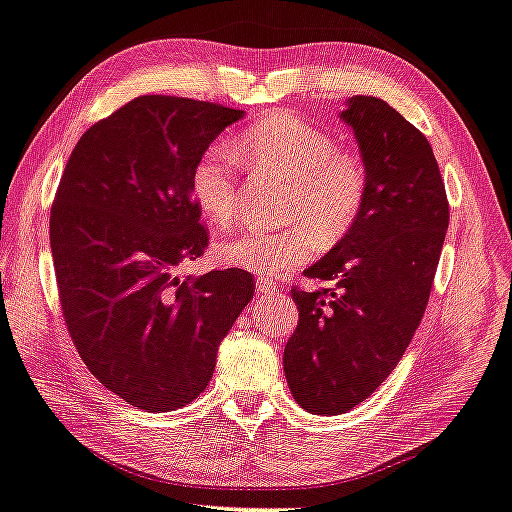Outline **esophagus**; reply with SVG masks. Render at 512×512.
Returning <instances> with one entry per match:
<instances>
[{"label": "esophagus", "instance_id": "1", "mask_svg": "<svg viewBox=\"0 0 512 512\" xmlns=\"http://www.w3.org/2000/svg\"><path fill=\"white\" fill-rule=\"evenodd\" d=\"M256 288L261 290V293L270 295V293H274V290L279 288V283H277V281H272L270 277H258V279H256Z\"/></svg>", "mask_w": 512, "mask_h": 512}]
</instances>
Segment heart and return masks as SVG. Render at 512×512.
<instances>
[{"label":"heart","mask_w":512,"mask_h":512,"mask_svg":"<svg viewBox=\"0 0 512 512\" xmlns=\"http://www.w3.org/2000/svg\"><path fill=\"white\" fill-rule=\"evenodd\" d=\"M240 160L263 178L288 183L283 231L247 229L215 247L219 263L258 277H277L309 261L322 245H334L357 224L368 196V174L357 155L343 153L336 141L295 114H279L254 123L238 139L235 151L215 141L192 169L196 208L212 226L235 222L240 208Z\"/></svg>","instance_id":"1"}]
</instances>
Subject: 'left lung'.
Returning <instances> with one entry per match:
<instances>
[{
    "label": "left lung",
    "mask_w": 512,
    "mask_h": 512,
    "mask_svg": "<svg viewBox=\"0 0 512 512\" xmlns=\"http://www.w3.org/2000/svg\"><path fill=\"white\" fill-rule=\"evenodd\" d=\"M368 174L357 224L306 267L332 283L293 288L300 311L283 350L288 387L306 412L345 414L387 380L419 327L448 229V201L428 139L387 102L345 100Z\"/></svg>",
    "instance_id": "obj_1"
}]
</instances>
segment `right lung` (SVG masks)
I'll list each match as a JSON object with an SVG mask.
<instances>
[{
  "mask_svg": "<svg viewBox=\"0 0 512 512\" xmlns=\"http://www.w3.org/2000/svg\"><path fill=\"white\" fill-rule=\"evenodd\" d=\"M245 112L141 96L77 141L50 217L66 327L102 387L171 412L208 387L217 350L254 297L229 267L180 279L208 247L192 196L201 153Z\"/></svg>",
  "mask_w": 512,
  "mask_h": 512,
  "instance_id": "add662e5",
  "label": "right lung"
}]
</instances>
